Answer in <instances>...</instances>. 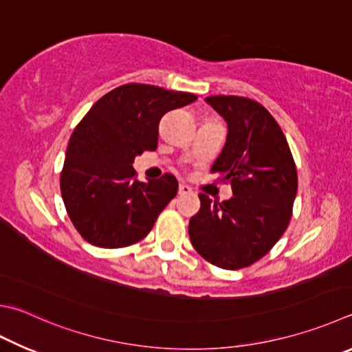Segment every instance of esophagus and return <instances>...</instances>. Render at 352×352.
<instances>
[{
    "mask_svg": "<svg viewBox=\"0 0 352 352\" xmlns=\"http://www.w3.org/2000/svg\"><path fill=\"white\" fill-rule=\"evenodd\" d=\"M188 194H192V189H190L188 184H180V186H178V195H188Z\"/></svg>",
    "mask_w": 352,
    "mask_h": 352,
    "instance_id": "obj_1",
    "label": "esophagus"
}]
</instances>
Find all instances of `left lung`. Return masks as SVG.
Instances as JSON below:
<instances>
[{
  "mask_svg": "<svg viewBox=\"0 0 352 352\" xmlns=\"http://www.w3.org/2000/svg\"><path fill=\"white\" fill-rule=\"evenodd\" d=\"M228 123V138L210 172L234 197L212 203L200 194L189 237L204 260L223 270L251 266L282 237L292 217L297 169L283 131L265 106L237 95L206 98Z\"/></svg>",
  "mask_w": 352,
  "mask_h": 352,
  "instance_id": "obj_1",
  "label": "left lung"
}]
</instances>
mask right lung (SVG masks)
<instances>
[{"label": "right lung", "mask_w": 352, "mask_h": 352, "mask_svg": "<svg viewBox=\"0 0 352 352\" xmlns=\"http://www.w3.org/2000/svg\"><path fill=\"white\" fill-rule=\"evenodd\" d=\"M197 100L189 92L129 82L101 97L70 135L60 175L69 219L87 243L124 248L151 232L177 195L172 174L142 183L133 158L155 151L164 113Z\"/></svg>", "instance_id": "add662e5"}]
</instances>
